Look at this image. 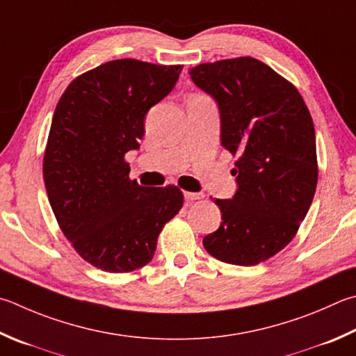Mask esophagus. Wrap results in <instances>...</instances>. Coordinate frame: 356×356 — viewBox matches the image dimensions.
<instances>
[{
	"label": "esophagus",
	"instance_id": "obj_1",
	"mask_svg": "<svg viewBox=\"0 0 356 356\" xmlns=\"http://www.w3.org/2000/svg\"><path fill=\"white\" fill-rule=\"evenodd\" d=\"M184 197L186 200H190V202H193V200H197V199H202L204 195L202 193H191V191H184Z\"/></svg>",
	"mask_w": 356,
	"mask_h": 356
}]
</instances>
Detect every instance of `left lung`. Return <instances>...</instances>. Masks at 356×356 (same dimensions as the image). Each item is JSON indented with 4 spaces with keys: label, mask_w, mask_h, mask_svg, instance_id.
Listing matches in <instances>:
<instances>
[{
    "label": "left lung",
    "mask_w": 356,
    "mask_h": 356,
    "mask_svg": "<svg viewBox=\"0 0 356 356\" xmlns=\"http://www.w3.org/2000/svg\"><path fill=\"white\" fill-rule=\"evenodd\" d=\"M196 86L216 101L221 145L236 156V193L215 199L219 229L204 238L211 257L255 266L293 240L318 185L316 134L293 83L254 57L200 63Z\"/></svg>",
    "instance_id": "obj_1"
}]
</instances>
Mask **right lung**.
<instances>
[{
    "label": "right lung",
    "mask_w": 356,
    "mask_h": 356,
    "mask_svg": "<svg viewBox=\"0 0 356 356\" xmlns=\"http://www.w3.org/2000/svg\"><path fill=\"white\" fill-rule=\"evenodd\" d=\"M182 68L112 60L77 76L57 102L43 157L48 199L74 250L106 273L149 263L161 229L184 205L177 186L129 179L124 160L140 147L147 111Z\"/></svg>",
    "instance_id": "add662e5"
}]
</instances>
